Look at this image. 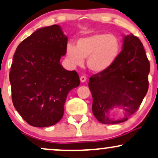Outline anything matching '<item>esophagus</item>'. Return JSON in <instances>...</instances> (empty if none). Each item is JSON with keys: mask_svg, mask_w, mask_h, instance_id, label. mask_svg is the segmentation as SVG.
Segmentation results:
<instances>
[{"mask_svg": "<svg viewBox=\"0 0 158 158\" xmlns=\"http://www.w3.org/2000/svg\"><path fill=\"white\" fill-rule=\"evenodd\" d=\"M86 79H87V78L85 76H81V77H80L81 82H85V81H86Z\"/></svg>", "mask_w": 158, "mask_h": 158, "instance_id": "1", "label": "esophagus"}]
</instances>
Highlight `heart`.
I'll list each match as a JSON object with an SVG mask.
<instances>
[{
  "label": "heart",
  "mask_w": 158,
  "mask_h": 158,
  "mask_svg": "<svg viewBox=\"0 0 158 158\" xmlns=\"http://www.w3.org/2000/svg\"><path fill=\"white\" fill-rule=\"evenodd\" d=\"M121 42L115 35L95 34L77 40L76 46L68 44L66 57L72 65L80 66L87 58V66L94 73L109 68L118 56Z\"/></svg>",
  "instance_id": "obj_1"
}]
</instances>
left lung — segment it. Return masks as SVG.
Masks as SVG:
<instances>
[{
  "label": "left lung",
  "instance_id": "obj_1",
  "mask_svg": "<svg viewBox=\"0 0 158 158\" xmlns=\"http://www.w3.org/2000/svg\"><path fill=\"white\" fill-rule=\"evenodd\" d=\"M122 48L109 68L89 79L93 113L104 124L126 121L139 108L149 88L150 64L142 43L131 34L124 36ZM115 107L123 113L120 119L109 117V110Z\"/></svg>",
  "mask_w": 158,
  "mask_h": 158
}]
</instances>
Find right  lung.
<instances>
[{
  "instance_id": "obj_1",
  "label": "right lung",
  "mask_w": 158,
  "mask_h": 158,
  "mask_svg": "<svg viewBox=\"0 0 158 158\" xmlns=\"http://www.w3.org/2000/svg\"><path fill=\"white\" fill-rule=\"evenodd\" d=\"M68 37L58 25L41 28L19 44L9 73L15 109L28 124L46 127L63 116L70 90L79 86L75 71L60 64Z\"/></svg>"
}]
</instances>
